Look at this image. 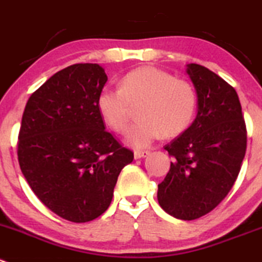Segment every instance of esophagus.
I'll return each mask as SVG.
<instances>
[{
  "mask_svg": "<svg viewBox=\"0 0 262 262\" xmlns=\"http://www.w3.org/2000/svg\"><path fill=\"white\" fill-rule=\"evenodd\" d=\"M146 156H149L148 150H136L135 153H134V157H135V159L144 158V157H146Z\"/></svg>",
  "mask_w": 262,
  "mask_h": 262,
  "instance_id": "esophagus-1",
  "label": "esophagus"
}]
</instances>
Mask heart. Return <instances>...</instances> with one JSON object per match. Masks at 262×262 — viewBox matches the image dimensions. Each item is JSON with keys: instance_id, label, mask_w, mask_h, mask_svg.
I'll return each mask as SVG.
<instances>
[{"instance_id": "obj_1", "label": "heart", "mask_w": 262, "mask_h": 262, "mask_svg": "<svg viewBox=\"0 0 262 262\" xmlns=\"http://www.w3.org/2000/svg\"><path fill=\"white\" fill-rule=\"evenodd\" d=\"M196 91L186 79L154 67L131 71L122 78L121 87H105L98 96V109L109 127L123 133L139 106V118L127 131L126 141L143 149L157 139L175 138L189 128L196 111Z\"/></svg>"}]
</instances>
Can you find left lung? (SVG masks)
Listing matches in <instances>:
<instances>
[{
	"label": "left lung",
	"mask_w": 262,
	"mask_h": 262,
	"mask_svg": "<svg viewBox=\"0 0 262 262\" xmlns=\"http://www.w3.org/2000/svg\"><path fill=\"white\" fill-rule=\"evenodd\" d=\"M198 113L186 131L164 146L173 163L158 185L159 206L180 220H195L217 207L241 171L247 128L233 86L208 68L189 64Z\"/></svg>",
	"instance_id": "obj_1"
}]
</instances>
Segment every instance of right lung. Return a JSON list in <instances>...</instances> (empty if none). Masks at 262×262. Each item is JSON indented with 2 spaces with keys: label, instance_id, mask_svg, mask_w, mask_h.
<instances>
[{
  "label": "right lung",
  "instance_id": "right-lung-1",
  "mask_svg": "<svg viewBox=\"0 0 262 262\" xmlns=\"http://www.w3.org/2000/svg\"><path fill=\"white\" fill-rule=\"evenodd\" d=\"M106 79L99 64L67 67L32 94L21 118V172L37 198L72 223L108 210L119 172L134 159L106 131L98 109Z\"/></svg>",
  "mask_w": 262,
  "mask_h": 262
}]
</instances>
